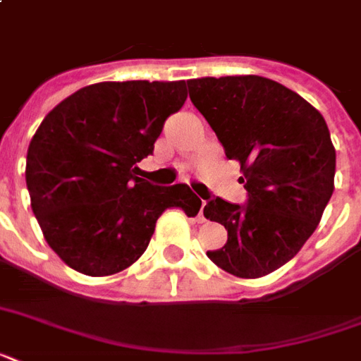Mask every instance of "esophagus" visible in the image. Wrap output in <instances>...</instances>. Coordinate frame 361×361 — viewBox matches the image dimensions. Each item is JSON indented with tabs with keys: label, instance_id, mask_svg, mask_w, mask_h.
<instances>
[{
	"label": "esophagus",
	"instance_id": "34e87169",
	"mask_svg": "<svg viewBox=\"0 0 361 361\" xmlns=\"http://www.w3.org/2000/svg\"><path fill=\"white\" fill-rule=\"evenodd\" d=\"M204 206H206V200H202V206H200V212H198V221H206V217H204Z\"/></svg>",
	"mask_w": 361,
	"mask_h": 361
}]
</instances>
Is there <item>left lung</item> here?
<instances>
[{
	"label": "left lung",
	"mask_w": 361,
	"mask_h": 361,
	"mask_svg": "<svg viewBox=\"0 0 361 361\" xmlns=\"http://www.w3.org/2000/svg\"><path fill=\"white\" fill-rule=\"evenodd\" d=\"M228 159L240 163L247 206L214 198L204 217L228 232L212 262L241 279L271 274L319 226L336 178V147L324 118L296 92L264 76H204L187 82Z\"/></svg>",
	"instance_id": "obj_1"
}]
</instances>
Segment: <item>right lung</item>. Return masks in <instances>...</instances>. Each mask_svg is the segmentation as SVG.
<instances>
[{"label": "right lung", "mask_w": 361, "mask_h": 361, "mask_svg": "<svg viewBox=\"0 0 361 361\" xmlns=\"http://www.w3.org/2000/svg\"><path fill=\"white\" fill-rule=\"evenodd\" d=\"M185 99V80L99 82L39 125L25 183L42 236L69 268L92 277L123 271L146 251L164 209L198 214L202 200L189 185L138 178V163Z\"/></svg>", "instance_id": "add662e5"}]
</instances>
